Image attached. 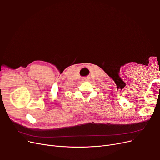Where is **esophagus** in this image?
I'll return each instance as SVG.
<instances>
[{
  "label": "esophagus",
  "mask_w": 160,
  "mask_h": 160,
  "mask_svg": "<svg viewBox=\"0 0 160 160\" xmlns=\"http://www.w3.org/2000/svg\"><path fill=\"white\" fill-rule=\"evenodd\" d=\"M83 80L84 81H88L89 80V77H84V78L83 79Z\"/></svg>",
  "instance_id": "esophagus-1"
}]
</instances>
